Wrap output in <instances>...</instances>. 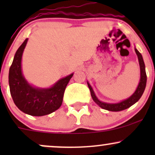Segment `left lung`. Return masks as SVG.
Returning <instances> with one entry per match:
<instances>
[{"label": "left lung", "instance_id": "8db88e82", "mask_svg": "<svg viewBox=\"0 0 155 155\" xmlns=\"http://www.w3.org/2000/svg\"><path fill=\"white\" fill-rule=\"evenodd\" d=\"M136 53L138 55V61H139V65H140V79L139 84H138V87H137L136 92L133 93V95H131L127 100L122 101V102L119 103V104H106V103L101 102L97 98L95 93H94L93 90L91 87V86L90 85V84L87 83L89 89H90V94L92 97V100L98 105L99 106H101V108H103L104 109L108 110V111H122V110L127 109V108L130 107L131 106H133V104H136V103L140 98L142 95H143V92H144L146 84H147V74H146L145 71V65L144 62H143V58H142V55L136 49H135Z\"/></svg>", "mask_w": 155, "mask_h": 155}]
</instances>
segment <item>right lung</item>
<instances>
[{
	"mask_svg": "<svg viewBox=\"0 0 155 155\" xmlns=\"http://www.w3.org/2000/svg\"><path fill=\"white\" fill-rule=\"evenodd\" d=\"M28 38L17 49L8 74L11 95L19 110L32 116H44L60 107L68 83L74 74L58 81L49 89H37L31 86L23 77L21 70L22 55Z\"/></svg>",
	"mask_w": 155,
	"mask_h": 155,
	"instance_id": "add662e5",
	"label": "right lung"
}]
</instances>
